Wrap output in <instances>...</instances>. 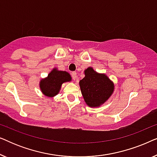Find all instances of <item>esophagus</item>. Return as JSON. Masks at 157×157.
<instances>
[{"instance_id":"esophagus-1","label":"esophagus","mask_w":157,"mask_h":157,"mask_svg":"<svg viewBox=\"0 0 157 157\" xmlns=\"http://www.w3.org/2000/svg\"><path fill=\"white\" fill-rule=\"evenodd\" d=\"M71 76H72V78H73V79H74V81L76 80V79L77 78V74H76V72H72Z\"/></svg>"}]
</instances>
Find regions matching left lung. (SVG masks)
<instances>
[{
	"mask_svg": "<svg viewBox=\"0 0 157 157\" xmlns=\"http://www.w3.org/2000/svg\"><path fill=\"white\" fill-rule=\"evenodd\" d=\"M84 75L79 81L84 101L91 108L100 107L113 94L114 83L106 74L96 72L90 66L84 70Z\"/></svg>",
	"mask_w": 157,
	"mask_h": 157,
	"instance_id": "obj_1",
	"label": "left lung"
}]
</instances>
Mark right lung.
Instances as JSON below:
<instances>
[{
  "label": "right lung",
  "instance_id": "add662e5",
  "mask_svg": "<svg viewBox=\"0 0 157 157\" xmlns=\"http://www.w3.org/2000/svg\"><path fill=\"white\" fill-rule=\"evenodd\" d=\"M71 81V76L67 71H60L55 67L49 72L46 78L40 79L39 87L44 96L53 98L59 94L63 83Z\"/></svg>",
  "mask_w": 157,
  "mask_h": 157
}]
</instances>
